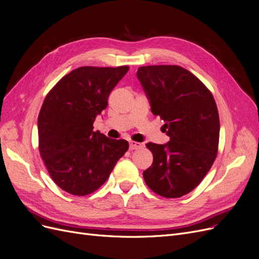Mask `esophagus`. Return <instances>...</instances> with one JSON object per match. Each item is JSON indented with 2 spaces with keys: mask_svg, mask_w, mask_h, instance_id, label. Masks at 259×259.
<instances>
[{
  "mask_svg": "<svg viewBox=\"0 0 259 259\" xmlns=\"http://www.w3.org/2000/svg\"><path fill=\"white\" fill-rule=\"evenodd\" d=\"M142 147V144H139L137 142H130V149L131 150H136V149H139Z\"/></svg>",
  "mask_w": 259,
  "mask_h": 259,
  "instance_id": "obj_1",
  "label": "esophagus"
}]
</instances>
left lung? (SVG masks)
Returning <instances> with one entry per match:
<instances>
[{"label": "left lung", "mask_w": 259, "mask_h": 259, "mask_svg": "<svg viewBox=\"0 0 259 259\" xmlns=\"http://www.w3.org/2000/svg\"><path fill=\"white\" fill-rule=\"evenodd\" d=\"M137 77L169 137L167 144L146 145L153 163L144 179L161 197L180 198L202 182L216 159L221 130L216 103L206 86L183 67H140Z\"/></svg>", "instance_id": "left-lung-1"}]
</instances>
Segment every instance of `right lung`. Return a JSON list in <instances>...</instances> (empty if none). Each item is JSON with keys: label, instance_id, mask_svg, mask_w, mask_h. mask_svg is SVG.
Masks as SVG:
<instances>
[{"label": "right lung", "instance_id": "right-lung-1", "mask_svg": "<svg viewBox=\"0 0 259 259\" xmlns=\"http://www.w3.org/2000/svg\"><path fill=\"white\" fill-rule=\"evenodd\" d=\"M128 69L77 68L45 97L37 119L38 150L55 184L68 193L81 197L97 190L128 150L126 140L93 131L96 116Z\"/></svg>", "mask_w": 259, "mask_h": 259}]
</instances>
